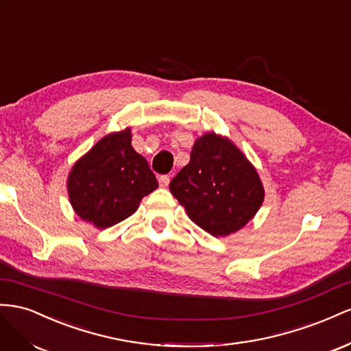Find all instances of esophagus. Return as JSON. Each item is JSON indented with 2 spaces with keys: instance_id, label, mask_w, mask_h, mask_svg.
Listing matches in <instances>:
<instances>
[{
  "instance_id": "esophagus-1",
  "label": "esophagus",
  "mask_w": 351,
  "mask_h": 351,
  "mask_svg": "<svg viewBox=\"0 0 351 351\" xmlns=\"http://www.w3.org/2000/svg\"><path fill=\"white\" fill-rule=\"evenodd\" d=\"M169 182H170V176H169V175H162V176L158 178V184H160V186L166 188V186L169 185Z\"/></svg>"
}]
</instances>
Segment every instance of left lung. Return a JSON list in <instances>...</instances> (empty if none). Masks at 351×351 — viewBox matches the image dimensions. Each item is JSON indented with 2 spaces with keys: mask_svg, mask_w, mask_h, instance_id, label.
Segmentation results:
<instances>
[{
  "mask_svg": "<svg viewBox=\"0 0 351 351\" xmlns=\"http://www.w3.org/2000/svg\"><path fill=\"white\" fill-rule=\"evenodd\" d=\"M169 188L189 219L213 237L244 228L265 199L256 167L231 139L215 132L197 139L189 163Z\"/></svg>",
  "mask_w": 351,
  "mask_h": 351,
  "instance_id": "8db88e82",
  "label": "left lung"
}]
</instances>
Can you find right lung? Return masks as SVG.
Listing matches in <instances>:
<instances>
[{
    "label": "right lung",
    "mask_w": 351,
    "mask_h": 351,
    "mask_svg": "<svg viewBox=\"0 0 351 351\" xmlns=\"http://www.w3.org/2000/svg\"><path fill=\"white\" fill-rule=\"evenodd\" d=\"M131 129L108 134L73 165L67 178L76 215L106 229L134 215L158 186L147 160L132 147Z\"/></svg>",
    "instance_id": "right-lung-1"
}]
</instances>
